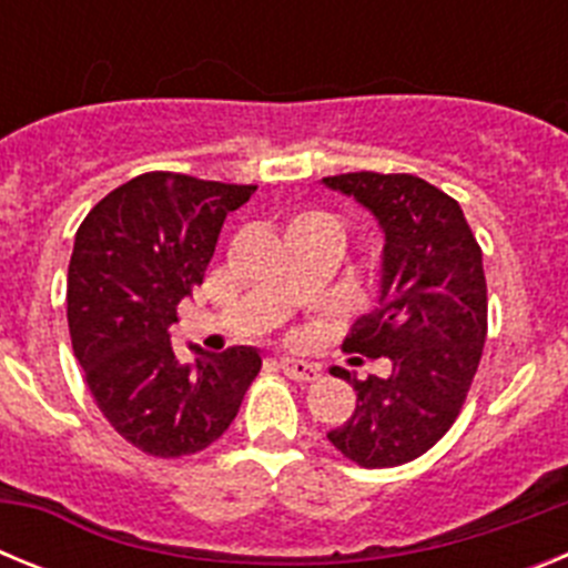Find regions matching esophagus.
Segmentation results:
<instances>
[{
  "instance_id": "esophagus-1",
  "label": "esophagus",
  "mask_w": 568,
  "mask_h": 568,
  "mask_svg": "<svg viewBox=\"0 0 568 568\" xmlns=\"http://www.w3.org/2000/svg\"><path fill=\"white\" fill-rule=\"evenodd\" d=\"M278 366L281 373L290 375L293 381H315L318 378V366L310 364V361H301V358H290V355H284V358H278Z\"/></svg>"
}]
</instances>
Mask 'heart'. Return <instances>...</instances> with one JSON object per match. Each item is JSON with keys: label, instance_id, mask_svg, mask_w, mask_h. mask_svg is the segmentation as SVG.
I'll return each mask as SVG.
<instances>
[{"label": "heart", "instance_id": "obj_1", "mask_svg": "<svg viewBox=\"0 0 568 568\" xmlns=\"http://www.w3.org/2000/svg\"><path fill=\"white\" fill-rule=\"evenodd\" d=\"M301 224H335V227H341L333 215H327V213H301L298 219L293 222V227H301Z\"/></svg>", "mask_w": 568, "mask_h": 568}]
</instances>
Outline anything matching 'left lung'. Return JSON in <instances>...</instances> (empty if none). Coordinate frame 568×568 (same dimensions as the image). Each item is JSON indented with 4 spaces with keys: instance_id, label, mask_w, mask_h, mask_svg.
<instances>
[{
    "instance_id": "1",
    "label": "left lung",
    "mask_w": 568,
    "mask_h": 568,
    "mask_svg": "<svg viewBox=\"0 0 568 568\" xmlns=\"http://www.w3.org/2000/svg\"><path fill=\"white\" fill-rule=\"evenodd\" d=\"M321 184L375 215L384 233L378 298L344 341L346 353L389 358V375L353 384L358 404L329 429L335 449L366 469L415 460L455 424L486 341L484 253L464 210L409 173H344Z\"/></svg>"
}]
</instances>
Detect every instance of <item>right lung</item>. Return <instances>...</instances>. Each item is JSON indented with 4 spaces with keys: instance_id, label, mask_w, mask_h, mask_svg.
<instances>
[{
    "instance_id": "right-lung-1",
    "label": "right lung",
    "mask_w": 568,
    "mask_h": 568,
    "mask_svg": "<svg viewBox=\"0 0 568 568\" xmlns=\"http://www.w3.org/2000/svg\"><path fill=\"white\" fill-rule=\"evenodd\" d=\"M253 193V184L144 173L104 195L77 230L73 353L110 426L155 458L202 453L222 438L261 369L255 346H193V364L170 346L175 310L204 281L224 219Z\"/></svg>"
}]
</instances>
